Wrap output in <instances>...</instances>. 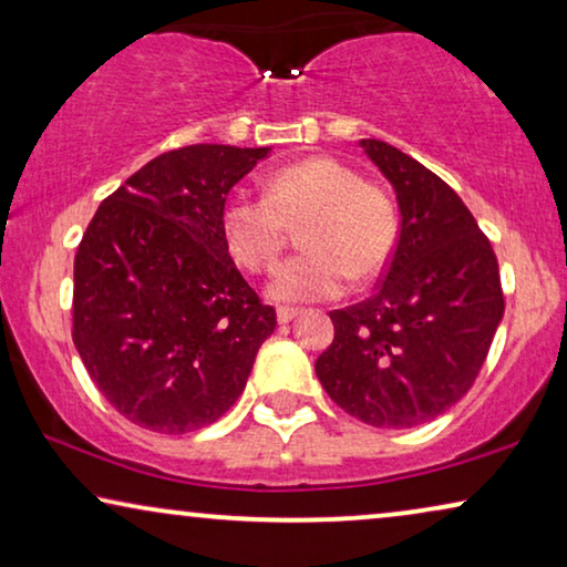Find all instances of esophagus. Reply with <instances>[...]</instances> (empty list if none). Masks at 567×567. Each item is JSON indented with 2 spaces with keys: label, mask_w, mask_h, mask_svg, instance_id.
<instances>
[{
  "label": "esophagus",
  "mask_w": 567,
  "mask_h": 567,
  "mask_svg": "<svg viewBox=\"0 0 567 567\" xmlns=\"http://www.w3.org/2000/svg\"><path fill=\"white\" fill-rule=\"evenodd\" d=\"M276 317H278V322L286 324V322H291L293 317H299V309H293V307H278V309H276Z\"/></svg>",
  "instance_id": "1"
}]
</instances>
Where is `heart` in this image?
<instances>
[{
    "mask_svg": "<svg viewBox=\"0 0 567 567\" xmlns=\"http://www.w3.org/2000/svg\"><path fill=\"white\" fill-rule=\"evenodd\" d=\"M301 227V247L274 270L268 297L320 301L346 291L351 274L371 278L398 245V212L379 185L332 157H309L276 169L266 196L237 190L221 208V237L239 266L268 270L281 255L289 227Z\"/></svg>",
    "mask_w": 567,
    "mask_h": 567,
    "instance_id": "1",
    "label": "heart"
}]
</instances>
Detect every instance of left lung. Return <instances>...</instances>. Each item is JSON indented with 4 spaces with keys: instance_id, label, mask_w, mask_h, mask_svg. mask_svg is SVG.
Masks as SVG:
<instances>
[{
    "instance_id": "left-lung-1",
    "label": "left lung",
    "mask_w": 567,
    "mask_h": 567,
    "mask_svg": "<svg viewBox=\"0 0 567 567\" xmlns=\"http://www.w3.org/2000/svg\"><path fill=\"white\" fill-rule=\"evenodd\" d=\"M392 183L400 237L377 293L336 309L315 363L336 405L377 429H413L456 405L503 320L498 258L462 198L398 146L361 138Z\"/></svg>"
}]
</instances>
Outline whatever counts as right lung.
Masks as SVG:
<instances>
[{"label":"right lung","instance_id":"1","mask_svg":"<svg viewBox=\"0 0 567 567\" xmlns=\"http://www.w3.org/2000/svg\"><path fill=\"white\" fill-rule=\"evenodd\" d=\"M270 154L193 144L107 196L74 258V346L103 398L157 433L198 431L243 394L276 330L229 258L221 208Z\"/></svg>","mask_w":567,"mask_h":567}]
</instances>
